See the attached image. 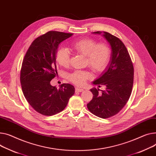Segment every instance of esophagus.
<instances>
[{
	"instance_id": "esophagus-1",
	"label": "esophagus",
	"mask_w": 156,
	"mask_h": 156,
	"mask_svg": "<svg viewBox=\"0 0 156 156\" xmlns=\"http://www.w3.org/2000/svg\"><path fill=\"white\" fill-rule=\"evenodd\" d=\"M83 90H84L83 89L78 88V87H76V88H75V91H76V92H81V91H83Z\"/></svg>"
}]
</instances>
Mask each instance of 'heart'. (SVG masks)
Instances as JSON below:
<instances>
[{"label":"heart","mask_w":156,"mask_h":156,"mask_svg":"<svg viewBox=\"0 0 156 156\" xmlns=\"http://www.w3.org/2000/svg\"><path fill=\"white\" fill-rule=\"evenodd\" d=\"M71 48L86 58V64L95 72L104 70L110 58V48L105 44H97L91 39H82L75 41L71 44ZM70 55L67 49L59 48L56 53V60L59 65L66 67L69 65ZM91 77L87 71L76 70L68 75L69 80L74 84L81 86L85 84L87 80Z\"/></svg>","instance_id":"obj_1"}]
</instances>
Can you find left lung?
Returning a JSON list of instances; mask_svg holds the SVG:
<instances>
[{
	"label": "left lung",
	"instance_id": "obj_1",
	"mask_svg": "<svg viewBox=\"0 0 156 156\" xmlns=\"http://www.w3.org/2000/svg\"><path fill=\"white\" fill-rule=\"evenodd\" d=\"M93 34H101L110 44L112 51L105 69L92 83L99 88L104 86L105 90L90 89L93 97L87 107L96 116L107 119L118 113L129 100L133 83V66L129 52L120 39L107 32L97 31Z\"/></svg>",
	"mask_w": 156,
	"mask_h": 156
}]
</instances>
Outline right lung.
Masks as SVG:
<instances>
[{
    "label": "right lung",
    "mask_w": 156,
    "mask_h": 156,
    "mask_svg": "<svg viewBox=\"0 0 156 156\" xmlns=\"http://www.w3.org/2000/svg\"><path fill=\"white\" fill-rule=\"evenodd\" d=\"M72 35L49 31L33 41L23 61L20 81L23 94L30 105L42 115L51 116L63 111L75 93L70 84H62L59 88L50 84L58 74V46Z\"/></svg>",
    "instance_id": "1"
}]
</instances>
